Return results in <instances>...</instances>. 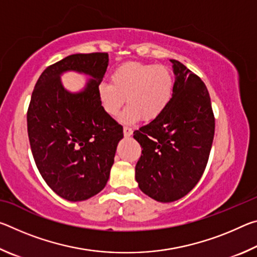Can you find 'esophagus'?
I'll return each instance as SVG.
<instances>
[{"label": "esophagus", "instance_id": "obj_1", "mask_svg": "<svg viewBox=\"0 0 257 257\" xmlns=\"http://www.w3.org/2000/svg\"><path fill=\"white\" fill-rule=\"evenodd\" d=\"M123 134H124L125 137L132 136V135H133V129L129 128V127H124L123 128Z\"/></svg>", "mask_w": 257, "mask_h": 257}]
</instances>
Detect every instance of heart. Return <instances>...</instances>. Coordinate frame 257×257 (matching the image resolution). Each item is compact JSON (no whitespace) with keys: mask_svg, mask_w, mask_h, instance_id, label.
Here are the masks:
<instances>
[{"mask_svg":"<svg viewBox=\"0 0 257 257\" xmlns=\"http://www.w3.org/2000/svg\"><path fill=\"white\" fill-rule=\"evenodd\" d=\"M175 80L167 67L161 64L129 62L115 69L111 82L98 86V96L107 114L116 115L127 97L129 105L121 113L123 123H134L141 118L153 121L170 104Z\"/></svg>","mask_w":257,"mask_h":257,"instance_id":"obj_1","label":"heart"}]
</instances>
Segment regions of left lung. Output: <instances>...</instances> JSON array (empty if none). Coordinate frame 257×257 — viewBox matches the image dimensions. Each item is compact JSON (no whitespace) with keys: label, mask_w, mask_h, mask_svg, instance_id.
<instances>
[{"label":"left lung","mask_w":257,"mask_h":257,"mask_svg":"<svg viewBox=\"0 0 257 257\" xmlns=\"http://www.w3.org/2000/svg\"><path fill=\"white\" fill-rule=\"evenodd\" d=\"M170 61L175 73L170 104L158 119L134 133L143 149L135 178L143 193L162 203L180 199L196 186L215 128L205 84L179 61Z\"/></svg>","instance_id":"1"}]
</instances>
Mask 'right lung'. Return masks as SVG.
Masks as SVG:
<instances>
[{
    "label": "right lung",
    "mask_w": 257,
    "mask_h": 257,
    "mask_svg": "<svg viewBox=\"0 0 257 257\" xmlns=\"http://www.w3.org/2000/svg\"><path fill=\"white\" fill-rule=\"evenodd\" d=\"M107 53L72 54L47 67L35 85L27 112L30 149L50 188L67 201H86L110 177L123 129L107 114L98 96ZM89 75L85 88L71 93L59 76Z\"/></svg>",
    "instance_id": "add662e5"
}]
</instances>
